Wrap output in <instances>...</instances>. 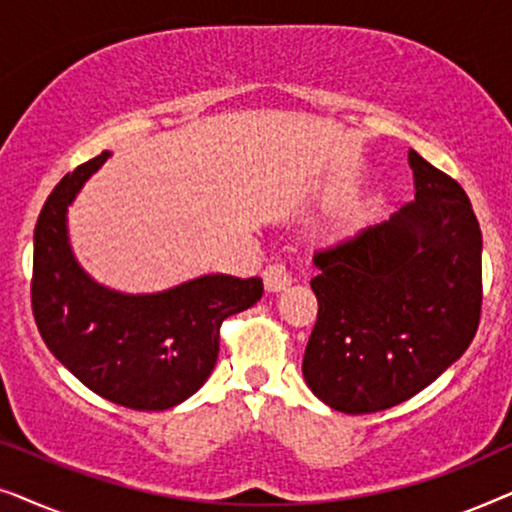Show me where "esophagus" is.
<instances>
[{
  "label": "esophagus",
  "instance_id": "34e87169",
  "mask_svg": "<svg viewBox=\"0 0 512 512\" xmlns=\"http://www.w3.org/2000/svg\"><path fill=\"white\" fill-rule=\"evenodd\" d=\"M263 282H265V291L277 293V291H284L286 286L291 284V275L289 270H286V265L272 263L263 272Z\"/></svg>",
  "mask_w": 512,
  "mask_h": 512
}]
</instances>
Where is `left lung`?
Here are the masks:
<instances>
[{
    "label": "left lung",
    "mask_w": 512,
    "mask_h": 512,
    "mask_svg": "<svg viewBox=\"0 0 512 512\" xmlns=\"http://www.w3.org/2000/svg\"><path fill=\"white\" fill-rule=\"evenodd\" d=\"M415 200L389 221L314 254L317 324L303 375L347 415L408 401L475 338L482 305V233L471 200L417 151Z\"/></svg>",
    "instance_id": "8db88e82"
}]
</instances>
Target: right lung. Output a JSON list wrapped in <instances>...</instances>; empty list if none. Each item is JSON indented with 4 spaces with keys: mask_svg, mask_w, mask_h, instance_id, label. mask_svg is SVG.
Listing matches in <instances>:
<instances>
[{
    "mask_svg": "<svg viewBox=\"0 0 512 512\" xmlns=\"http://www.w3.org/2000/svg\"><path fill=\"white\" fill-rule=\"evenodd\" d=\"M111 156L67 174L34 228L32 312L55 359L97 396L132 410H167L212 375L219 328L263 296V279L202 275L158 293L97 284L76 261L67 207Z\"/></svg>",
    "mask_w": 512,
    "mask_h": 512,
    "instance_id": "right-lung-1",
    "label": "right lung"
}]
</instances>
